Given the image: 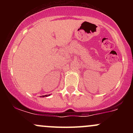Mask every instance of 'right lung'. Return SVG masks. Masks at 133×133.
I'll use <instances>...</instances> for the list:
<instances>
[{
    "mask_svg": "<svg viewBox=\"0 0 133 133\" xmlns=\"http://www.w3.org/2000/svg\"><path fill=\"white\" fill-rule=\"evenodd\" d=\"M50 96L49 94V95H45V96H41V97H47V96Z\"/></svg>",
    "mask_w": 133,
    "mask_h": 133,
    "instance_id": "1",
    "label": "right lung"
}]
</instances>
